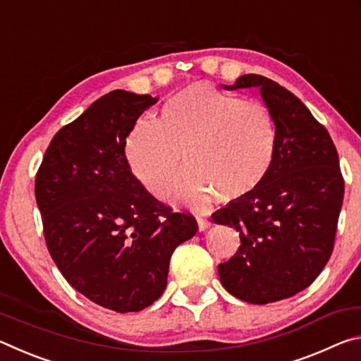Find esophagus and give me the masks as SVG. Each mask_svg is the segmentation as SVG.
Listing matches in <instances>:
<instances>
[{
  "label": "esophagus",
  "instance_id": "34e87169",
  "mask_svg": "<svg viewBox=\"0 0 361 361\" xmlns=\"http://www.w3.org/2000/svg\"><path fill=\"white\" fill-rule=\"evenodd\" d=\"M210 228V223L207 221V219H202V218H197V229L199 232H204Z\"/></svg>",
  "mask_w": 361,
  "mask_h": 361
}]
</instances>
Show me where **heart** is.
Listing matches in <instances>:
<instances>
[{
  "instance_id": "heart-1",
  "label": "heart",
  "mask_w": 361,
  "mask_h": 361,
  "mask_svg": "<svg viewBox=\"0 0 361 361\" xmlns=\"http://www.w3.org/2000/svg\"><path fill=\"white\" fill-rule=\"evenodd\" d=\"M277 145L276 121L266 106L195 82L164 103L159 122H135L126 156L146 191L161 197L183 152L188 169L167 199L204 207L213 194L245 200L258 192L276 164Z\"/></svg>"
}]
</instances>
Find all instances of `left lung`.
<instances>
[{"label":"left lung","mask_w":361,"mask_h":361,"mask_svg":"<svg viewBox=\"0 0 361 361\" xmlns=\"http://www.w3.org/2000/svg\"><path fill=\"white\" fill-rule=\"evenodd\" d=\"M256 87L277 126L276 164L258 192L213 213L240 247L218 266L232 296L252 304L295 296L314 282L334 247L344 180L331 137L307 106L272 79L243 75L226 90Z\"/></svg>","instance_id":"8db88e82"}]
</instances>
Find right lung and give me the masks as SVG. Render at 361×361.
Returning a JSON list of instances; mask_svg holds the SVG:
<instances>
[{
    "mask_svg": "<svg viewBox=\"0 0 361 361\" xmlns=\"http://www.w3.org/2000/svg\"><path fill=\"white\" fill-rule=\"evenodd\" d=\"M157 97L113 90L60 129L35 195L54 262L73 288L114 312H138L167 286L170 256L197 232L146 191L126 138Z\"/></svg>",
    "mask_w": 361,
    "mask_h": 361,
    "instance_id": "obj_1",
    "label": "right lung"
}]
</instances>
